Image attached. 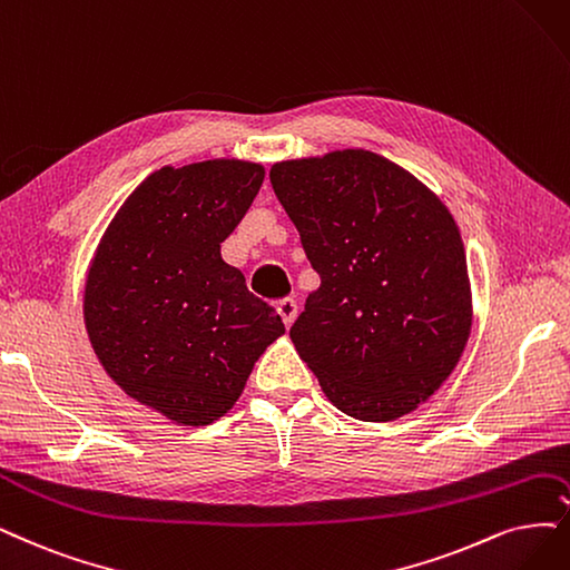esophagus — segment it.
Listing matches in <instances>:
<instances>
[{"label":"esophagus","instance_id":"34e87169","mask_svg":"<svg viewBox=\"0 0 570 570\" xmlns=\"http://www.w3.org/2000/svg\"><path fill=\"white\" fill-rule=\"evenodd\" d=\"M277 312L282 314V322L286 326H291L293 322H296V317H298V303L293 301V298H284V301L277 303Z\"/></svg>","mask_w":570,"mask_h":570}]
</instances>
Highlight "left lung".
<instances>
[{
    "label": "left lung",
    "instance_id": "obj_1",
    "mask_svg": "<svg viewBox=\"0 0 570 570\" xmlns=\"http://www.w3.org/2000/svg\"><path fill=\"white\" fill-rule=\"evenodd\" d=\"M269 183L322 277L291 341L328 402L366 423L425 404L472 328L465 246L446 204L362 147L277 161Z\"/></svg>",
    "mask_w": 570,
    "mask_h": 570
}]
</instances>
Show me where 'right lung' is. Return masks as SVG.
Returning <instances> with one entry per match:
<instances>
[{"label":"right lung","mask_w":570,"mask_h":570,"mask_svg":"<svg viewBox=\"0 0 570 570\" xmlns=\"http://www.w3.org/2000/svg\"><path fill=\"white\" fill-rule=\"evenodd\" d=\"M263 178L244 159L161 166L119 206L89 265L83 324L100 366L176 425L223 417L284 333L220 256Z\"/></svg>","instance_id":"obj_1"}]
</instances>
